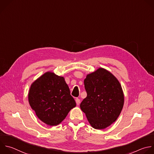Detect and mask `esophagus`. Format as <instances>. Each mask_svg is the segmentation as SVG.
I'll use <instances>...</instances> for the list:
<instances>
[{
	"mask_svg": "<svg viewBox=\"0 0 154 154\" xmlns=\"http://www.w3.org/2000/svg\"><path fill=\"white\" fill-rule=\"evenodd\" d=\"M75 102H76L77 105H79L80 104V100L79 98H76V99H75Z\"/></svg>",
	"mask_w": 154,
	"mask_h": 154,
	"instance_id": "1",
	"label": "esophagus"
}]
</instances>
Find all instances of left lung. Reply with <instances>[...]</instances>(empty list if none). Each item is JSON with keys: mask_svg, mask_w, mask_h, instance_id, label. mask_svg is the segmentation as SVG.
I'll return each mask as SVG.
<instances>
[{"mask_svg": "<svg viewBox=\"0 0 154 154\" xmlns=\"http://www.w3.org/2000/svg\"><path fill=\"white\" fill-rule=\"evenodd\" d=\"M87 97L80 103L82 111L92 128L103 129L116 121L124 105V94L117 79L99 68L84 80Z\"/></svg>", "mask_w": 154, "mask_h": 154, "instance_id": "1", "label": "left lung"}]
</instances>
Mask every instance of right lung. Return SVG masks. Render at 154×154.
Listing matches in <instances>:
<instances>
[{"mask_svg": "<svg viewBox=\"0 0 154 154\" xmlns=\"http://www.w3.org/2000/svg\"><path fill=\"white\" fill-rule=\"evenodd\" d=\"M28 101L37 117L49 126L60 124L76 106L64 77L49 71L31 84Z\"/></svg>", "mask_w": 154, "mask_h": 154, "instance_id": "1", "label": "right lung"}]
</instances>
